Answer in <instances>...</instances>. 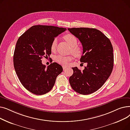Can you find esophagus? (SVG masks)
I'll return each mask as SVG.
<instances>
[{
  "mask_svg": "<svg viewBox=\"0 0 130 130\" xmlns=\"http://www.w3.org/2000/svg\"><path fill=\"white\" fill-rule=\"evenodd\" d=\"M63 70H64L67 69V67L66 66H63Z\"/></svg>",
  "mask_w": 130,
  "mask_h": 130,
  "instance_id": "esophagus-1",
  "label": "esophagus"
}]
</instances>
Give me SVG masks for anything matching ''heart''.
I'll use <instances>...</instances> for the list:
<instances>
[{
	"instance_id": "heart-1",
	"label": "heart",
	"mask_w": 130,
	"mask_h": 130,
	"mask_svg": "<svg viewBox=\"0 0 130 130\" xmlns=\"http://www.w3.org/2000/svg\"><path fill=\"white\" fill-rule=\"evenodd\" d=\"M64 38L66 42L69 43V44L72 47L71 52L75 56H79L82 53V50L77 45V39L76 37L74 36L72 34H66L64 36ZM57 44V38H55L51 44V49L52 51H55L56 48V46ZM56 62L60 65H67L69 63L70 61L72 60L73 57L72 56H61V55H57L55 57Z\"/></svg>"
}]
</instances>
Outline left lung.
<instances>
[{
	"mask_svg": "<svg viewBox=\"0 0 130 130\" xmlns=\"http://www.w3.org/2000/svg\"><path fill=\"white\" fill-rule=\"evenodd\" d=\"M78 38L83 46L82 63H86L83 71L72 67L73 74L69 82L77 93L88 95L98 91L105 83L112 72L114 65L112 44L104 34L95 28H68Z\"/></svg>",
	"mask_w": 130,
	"mask_h": 130,
	"instance_id": "8db88e82",
	"label": "left lung"
}]
</instances>
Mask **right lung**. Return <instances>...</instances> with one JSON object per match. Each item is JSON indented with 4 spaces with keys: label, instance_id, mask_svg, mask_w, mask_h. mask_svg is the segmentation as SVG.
I'll return each instance as SVG.
<instances>
[{
    "label": "right lung",
    "instance_id": "right-lung-1",
    "mask_svg": "<svg viewBox=\"0 0 130 130\" xmlns=\"http://www.w3.org/2000/svg\"><path fill=\"white\" fill-rule=\"evenodd\" d=\"M66 28L53 26L35 25L18 38L13 61L17 75L24 87L36 95H43L53 87L63 68L57 63L46 68L42 63L43 57L51 54L53 39Z\"/></svg>",
    "mask_w": 130,
    "mask_h": 130
}]
</instances>
